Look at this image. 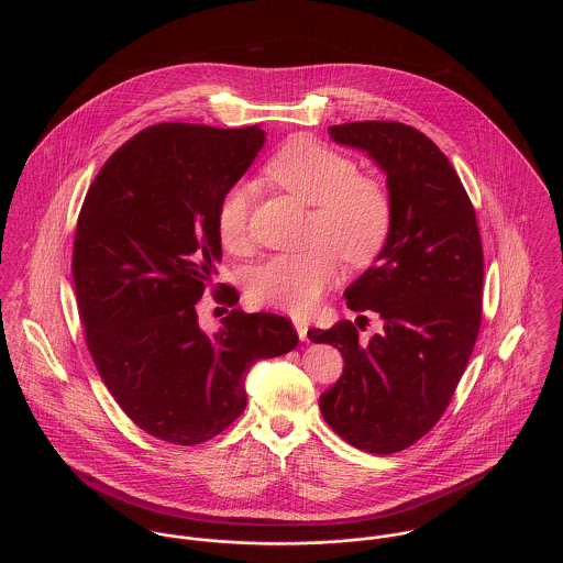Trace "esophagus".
I'll return each instance as SVG.
<instances>
[{
  "label": "esophagus",
  "mask_w": 563,
  "mask_h": 563,
  "mask_svg": "<svg viewBox=\"0 0 563 563\" xmlns=\"http://www.w3.org/2000/svg\"><path fill=\"white\" fill-rule=\"evenodd\" d=\"M292 324H295V329H297L299 338H301V340H308V322L295 319V321H292Z\"/></svg>",
  "instance_id": "1"
}]
</instances>
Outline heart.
Returning a JSON list of instances; mask_svg holds the SVG:
<instances>
[{"label": "heart", "instance_id": "heart-1", "mask_svg": "<svg viewBox=\"0 0 563 563\" xmlns=\"http://www.w3.org/2000/svg\"><path fill=\"white\" fill-rule=\"evenodd\" d=\"M266 175L312 212V239L324 241L301 253H282L260 264L249 277V299L257 306L303 314L335 279L340 257L351 266L371 264L384 249L393 225L386 188L364 175L349 156L308 139L284 145L266 164ZM251 190L232 186L217 208V234L228 251L249 242Z\"/></svg>", "mask_w": 563, "mask_h": 563}]
</instances>
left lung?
<instances>
[{"label": "left lung", "instance_id": "left-lung-1", "mask_svg": "<svg viewBox=\"0 0 563 563\" xmlns=\"http://www.w3.org/2000/svg\"><path fill=\"white\" fill-rule=\"evenodd\" d=\"M327 132L384 170L393 225L375 264L344 290L346 306L379 317L382 331L360 340L351 321L308 331L344 360L321 395L322 418L355 449L390 455L440 420L466 371L482 327V239L455 168L422 132L397 121Z\"/></svg>", "mask_w": 563, "mask_h": 563}]
</instances>
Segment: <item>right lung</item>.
Wrapping results in <instances>:
<instances>
[{
	"instance_id": "obj_1",
	"label": "right lung",
	"mask_w": 563,
	"mask_h": 563,
	"mask_svg": "<svg viewBox=\"0 0 563 563\" xmlns=\"http://www.w3.org/2000/svg\"><path fill=\"white\" fill-rule=\"evenodd\" d=\"M260 125L161 123L121 145L81 206L74 284L92 362L150 435L190 446L232 424L260 360L292 351V322L234 308L217 331L197 301L223 260L217 208L264 145ZM217 301L236 306L228 288Z\"/></svg>"
}]
</instances>
